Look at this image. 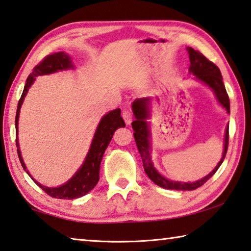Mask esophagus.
<instances>
[{
  "label": "esophagus",
  "instance_id": "34e87169",
  "mask_svg": "<svg viewBox=\"0 0 251 251\" xmlns=\"http://www.w3.org/2000/svg\"><path fill=\"white\" fill-rule=\"evenodd\" d=\"M122 116H123V118H124V121H125L126 124L129 125L130 122H132V118H133V114L130 113V110H128V109L123 110Z\"/></svg>",
  "mask_w": 251,
  "mask_h": 251
}]
</instances>
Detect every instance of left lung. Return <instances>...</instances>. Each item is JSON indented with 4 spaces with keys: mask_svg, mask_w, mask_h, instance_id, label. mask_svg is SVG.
I'll return each instance as SVG.
<instances>
[{
    "mask_svg": "<svg viewBox=\"0 0 251 251\" xmlns=\"http://www.w3.org/2000/svg\"><path fill=\"white\" fill-rule=\"evenodd\" d=\"M189 51V58H190V67L189 71L190 74L196 75L198 80L205 83L210 88L213 90L214 95L218 99V101L225 107L226 113H230V101L229 96L226 94L225 83L222 81V75L220 73V69L214 65L213 62L208 60L200 51L194 50L193 48H188ZM150 100L149 97L138 98L135 99L132 108L133 113L135 115V121L132 123V127L134 129V138L136 142L138 152H140L143 161V166H144V171L151 180H152L155 184L161 186L164 189L170 190H196L203 185L204 183L211 177L214 173L217 172L218 169L224 162L226 151H228V143H229V126H226V134H225V149L224 154L220 162L214 168L211 173L204 176L201 180L196 182H176L171 181L169 178H165L162 176L160 173L157 172L156 169L154 168L152 160H151V142H150V126L146 119L150 117Z\"/></svg>",
    "mask_w": 251,
    "mask_h": 251,
    "instance_id": "1",
    "label": "left lung"
}]
</instances>
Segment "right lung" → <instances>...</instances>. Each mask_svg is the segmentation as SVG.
I'll use <instances>...</instances> for the list:
<instances>
[{
  "label": "right lung",
  "mask_w": 251,
  "mask_h": 251,
  "mask_svg": "<svg viewBox=\"0 0 251 251\" xmlns=\"http://www.w3.org/2000/svg\"><path fill=\"white\" fill-rule=\"evenodd\" d=\"M70 68H74V65L71 63V59L69 55L66 54L65 52H54L47 55L38 66L34 67L32 74H30V75L26 79L25 89H23L22 96L20 98L18 104L17 116H15V130H17V134L20 109H21V106L23 104V100H25L27 90H29L31 85H32L35 80V77H38V75L53 74L57 73V71L67 70ZM119 127H125V122L121 116V109L117 108L109 111L108 114H106L105 116L101 118V121L99 122L96 133L94 135L93 142H91L89 152L87 154L80 169L75 173V176L71 177L68 182L60 186H57V188H48V186L41 185L39 182L35 181L34 178L30 176L29 171L26 170V166L25 164V162H23L21 151H20L19 147V141L17 137L15 142H17L19 160L21 162L23 169H25L27 174H29L31 178H32V180L37 183L40 188L45 191L47 194H49L50 197L55 199H69V200L80 198L88 193L89 191L93 190L98 183L99 169H100L102 155H104L107 146H108L110 143L115 130L118 129Z\"/></svg>",
  "instance_id": "add662e5"
}]
</instances>
